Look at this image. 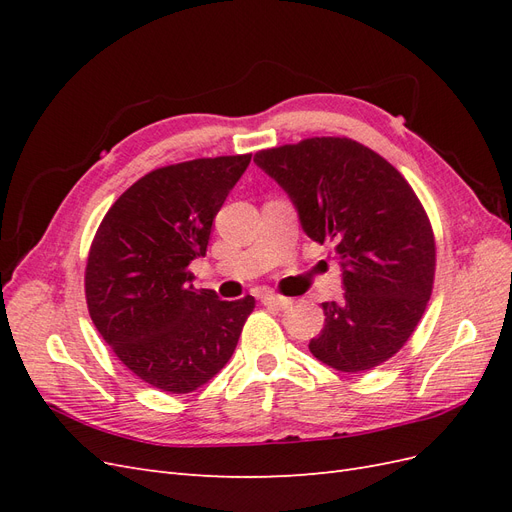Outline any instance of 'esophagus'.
Here are the masks:
<instances>
[{
	"label": "esophagus",
	"mask_w": 512,
	"mask_h": 512,
	"mask_svg": "<svg viewBox=\"0 0 512 512\" xmlns=\"http://www.w3.org/2000/svg\"><path fill=\"white\" fill-rule=\"evenodd\" d=\"M262 305L275 307V309H286L290 305V299L280 297V294H265V297H262Z\"/></svg>",
	"instance_id": "esophagus-1"
}]
</instances>
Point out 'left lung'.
<instances>
[{
    "label": "left lung",
    "instance_id": "obj_1",
    "mask_svg": "<svg viewBox=\"0 0 512 512\" xmlns=\"http://www.w3.org/2000/svg\"><path fill=\"white\" fill-rule=\"evenodd\" d=\"M254 162L282 185L307 237L335 245L344 299L322 303L309 352L359 374L397 354L423 318L436 275V239L399 170L346 136L262 149Z\"/></svg>",
    "mask_w": 512,
    "mask_h": 512
}]
</instances>
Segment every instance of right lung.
Returning a JSON list of instances; mask_svg holds the SVG:
<instances>
[{"label":"right lung","instance_id":"right-lung-1","mask_svg":"<svg viewBox=\"0 0 512 512\" xmlns=\"http://www.w3.org/2000/svg\"><path fill=\"white\" fill-rule=\"evenodd\" d=\"M245 156L198 158L132 183L89 247L85 297L104 342L134 376L164 393H192L228 363L254 297L222 301L192 286L215 215L245 173Z\"/></svg>","mask_w":512,"mask_h":512}]
</instances>
